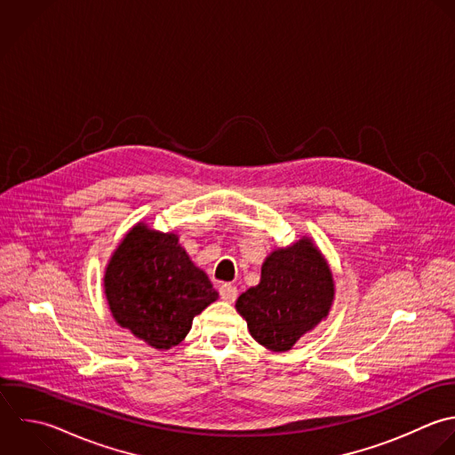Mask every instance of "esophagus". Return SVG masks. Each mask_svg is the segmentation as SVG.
<instances>
[{
	"mask_svg": "<svg viewBox=\"0 0 455 455\" xmlns=\"http://www.w3.org/2000/svg\"><path fill=\"white\" fill-rule=\"evenodd\" d=\"M237 287L235 285H232V283H223L221 287H220V296H221V299L223 301H227V303H234L235 299H237Z\"/></svg>",
	"mask_w": 455,
	"mask_h": 455,
	"instance_id": "esophagus-1",
	"label": "esophagus"
}]
</instances>
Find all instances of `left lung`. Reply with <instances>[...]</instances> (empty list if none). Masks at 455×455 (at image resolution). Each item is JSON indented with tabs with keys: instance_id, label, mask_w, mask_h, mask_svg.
<instances>
[{
	"instance_id": "obj_1",
	"label": "left lung",
	"mask_w": 455,
	"mask_h": 455,
	"mask_svg": "<svg viewBox=\"0 0 455 455\" xmlns=\"http://www.w3.org/2000/svg\"><path fill=\"white\" fill-rule=\"evenodd\" d=\"M333 296L330 266L312 239L303 237L266 259L260 283L243 292L235 308L260 346L282 353L326 319Z\"/></svg>"
}]
</instances>
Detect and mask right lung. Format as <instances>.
I'll list each match as a JSON object with an SVG mask.
<instances>
[{
  "label": "right lung",
  "instance_id": "obj_1",
  "mask_svg": "<svg viewBox=\"0 0 455 455\" xmlns=\"http://www.w3.org/2000/svg\"><path fill=\"white\" fill-rule=\"evenodd\" d=\"M104 292L113 319L156 349L180 344L195 315L218 299L179 237L145 223L134 225L111 255Z\"/></svg>",
  "mask_w": 455,
  "mask_h": 455
}]
</instances>
